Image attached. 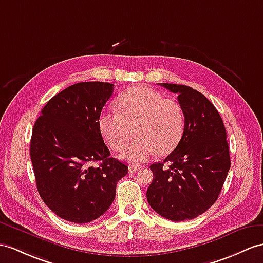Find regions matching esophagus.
I'll use <instances>...</instances> for the list:
<instances>
[{
	"instance_id": "obj_1",
	"label": "esophagus",
	"mask_w": 263,
	"mask_h": 263,
	"mask_svg": "<svg viewBox=\"0 0 263 263\" xmlns=\"http://www.w3.org/2000/svg\"><path fill=\"white\" fill-rule=\"evenodd\" d=\"M139 170H140V167H138V166H134V165L128 166V172L129 173H136Z\"/></svg>"
}]
</instances>
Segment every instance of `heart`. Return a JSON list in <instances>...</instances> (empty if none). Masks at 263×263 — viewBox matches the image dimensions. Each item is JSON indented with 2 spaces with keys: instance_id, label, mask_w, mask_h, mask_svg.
Wrapping results in <instances>:
<instances>
[{
  "instance_id": "b5f03b06",
  "label": "heart",
  "mask_w": 263,
  "mask_h": 263,
  "mask_svg": "<svg viewBox=\"0 0 263 263\" xmlns=\"http://www.w3.org/2000/svg\"><path fill=\"white\" fill-rule=\"evenodd\" d=\"M118 112L100 114L101 136L114 151L125 148L134 129L137 137L121 154L128 162L140 164L154 154L165 155L180 142L185 125L184 111L174 99L146 87H134L116 100Z\"/></svg>"
}]
</instances>
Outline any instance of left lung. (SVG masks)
I'll use <instances>...</instances> for the list:
<instances>
[{"label":"left lung","instance_id":"8db88e82","mask_svg":"<svg viewBox=\"0 0 263 263\" xmlns=\"http://www.w3.org/2000/svg\"><path fill=\"white\" fill-rule=\"evenodd\" d=\"M161 85L178 95L185 125L176 148L163 163L151 165L154 177L146 197L165 219L192 220L213 205L228 176L231 159L226 127L203 93L184 85Z\"/></svg>","mask_w":263,"mask_h":263}]
</instances>
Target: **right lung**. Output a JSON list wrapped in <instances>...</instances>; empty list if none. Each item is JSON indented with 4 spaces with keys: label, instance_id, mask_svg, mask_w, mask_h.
I'll list each match as a JSON object with an SVG mask.
<instances>
[{
    "label": "right lung",
    "instance_id": "add662e5",
    "mask_svg": "<svg viewBox=\"0 0 263 263\" xmlns=\"http://www.w3.org/2000/svg\"><path fill=\"white\" fill-rule=\"evenodd\" d=\"M109 82H78L51 98L32 130L30 155L37 192L63 220L88 223L104 214L128 166L110 157L98 127ZM100 161L98 166L93 162Z\"/></svg>",
    "mask_w": 263,
    "mask_h": 263
}]
</instances>
